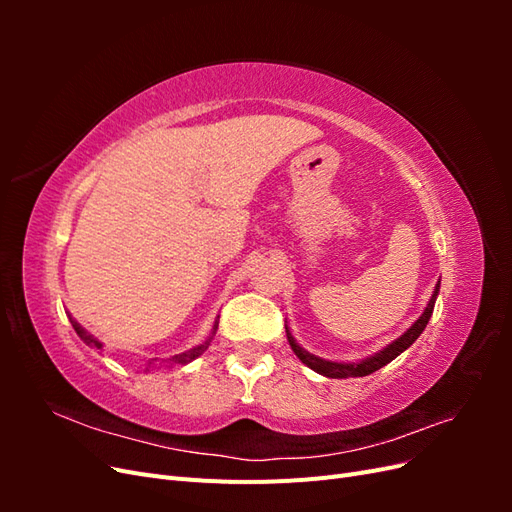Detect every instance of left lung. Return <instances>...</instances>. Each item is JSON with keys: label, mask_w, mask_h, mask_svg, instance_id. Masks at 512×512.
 <instances>
[{"label": "left lung", "mask_w": 512, "mask_h": 512, "mask_svg": "<svg viewBox=\"0 0 512 512\" xmlns=\"http://www.w3.org/2000/svg\"><path fill=\"white\" fill-rule=\"evenodd\" d=\"M438 290H440V284L436 286V290H433V297H431V301L427 303V309L423 312V316L418 318L404 335H401L399 339H395V342H393L389 348L380 350L378 354L371 356V359H365V361H361V363H333V361L318 359V356L305 352L297 342H294V337H292V335L288 333V329H286L290 348L294 350V354H297L299 359H301L309 369H314V371H318V374L327 376V378H361V376H369V374H374V371H378L380 367H384L386 363H391L393 359H397V356H399L401 352H404L406 348H410V346L416 342V337L425 331L427 322H429V318H431V314H433V305H436Z\"/></svg>", "instance_id": "8db88e82"}]
</instances>
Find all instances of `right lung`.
<instances>
[{
	"label": "right lung",
	"mask_w": 512,
	"mask_h": 512,
	"mask_svg": "<svg viewBox=\"0 0 512 512\" xmlns=\"http://www.w3.org/2000/svg\"><path fill=\"white\" fill-rule=\"evenodd\" d=\"M72 322V327H74V331L76 333H79V337L83 339V342L87 344V346H94V348H102V344L98 342V339H94V337H91L83 327H81V324L79 322H74V320H70ZM215 329H218V322H215V327H213V333H211V337L207 339V342L205 344H200V346H196V348H192V350H188V352H181V354H175L173 356V359H168L170 363H179V365H185V363H190V361H194L196 359V356H200V354H203L207 348H209V344H211V339H213V335H215Z\"/></svg>",
	"instance_id": "1"
}]
</instances>
